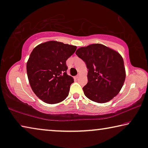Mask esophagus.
I'll list each match as a JSON object with an SVG mask.
<instances>
[{"instance_id": "esophagus-1", "label": "esophagus", "mask_w": 148, "mask_h": 148, "mask_svg": "<svg viewBox=\"0 0 148 148\" xmlns=\"http://www.w3.org/2000/svg\"><path fill=\"white\" fill-rule=\"evenodd\" d=\"M74 78L76 79V80H78V79L79 78V76H78V75H77V76H75V77H74Z\"/></svg>"}]
</instances>
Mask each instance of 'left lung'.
<instances>
[{"instance_id": "1", "label": "left lung", "mask_w": 148, "mask_h": 148, "mask_svg": "<svg viewBox=\"0 0 148 148\" xmlns=\"http://www.w3.org/2000/svg\"><path fill=\"white\" fill-rule=\"evenodd\" d=\"M76 54L88 69V81L83 88L88 99L102 103L118 95L125 78L123 60L118 52L101 44H92L79 48Z\"/></svg>"}]
</instances>
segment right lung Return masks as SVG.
Instances as JSON below:
<instances>
[{"label": "right lung", "instance_id": "obj_1", "mask_svg": "<svg viewBox=\"0 0 148 148\" xmlns=\"http://www.w3.org/2000/svg\"><path fill=\"white\" fill-rule=\"evenodd\" d=\"M76 48L51 40L33 49L26 63V72L32 91L43 102L54 104L68 96L74 79L66 73V62Z\"/></svg>", "mask_w": 148, "mask_h": 148}]
</instances>
